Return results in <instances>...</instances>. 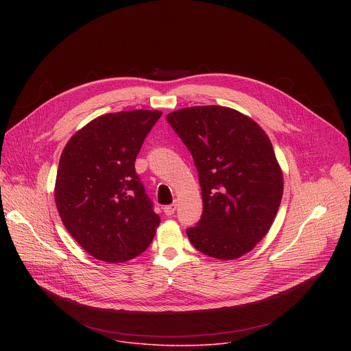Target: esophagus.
<instances>
[{
  "mask_svg": "<svg viewBox=\"0 0 351 351\" xmlns=\"http://www.w3.org/2000/svg\"><path fill=\"white\" fill-rule=\"evenodd\" d=\"M175 210H176V204L173 203V204H171V206H167V207L164 208V213L169 217V215H173V214H175Z\"/></svg>",
  "mask_w": 351,
  "mask_h": 351,
  "instance_id": "obj_1",
  "label": "esophagus"
}]
</instances>
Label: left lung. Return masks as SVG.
<instances>
[{
	"instance_id": "1",
	"label": "left lung",
	"mask_w": 351,
	"mask_h": 351,
	"mask_svg": "<svg viewBox=\"0 0 351 351\" xmlns=\"http://www.w3.org/2000/svg\"><path fill=\"white\" fill-rule=\"evenodd\" d=\"M167 121L191 153L202 186L203 215L186 230L190 243L225 261L252 252L268 233L283 194L269 137L250 117L221 106L182 108Z\"/></svg>"
}]
</instances>
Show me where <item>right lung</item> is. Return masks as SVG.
Segmentation results:
<instances>
[{
  "label": "right lung",
  "mask_w": 351,
  "mask_h": 351,
  "mask_svg": "<svg viewBox=\"0 0 351 351\" xmlns=\"http://www.w3.org/2000/svg\"><path fill=\"white\" fill-rule=\"evenodd\" d=\"M161 115L149 110L101 115L77 130L61 154L57 210L71 236L99 261L133 260L154 239L161 219L134 161Z\"/></svg>",
  "instance_id": "obj_1"
}]
</instances>
